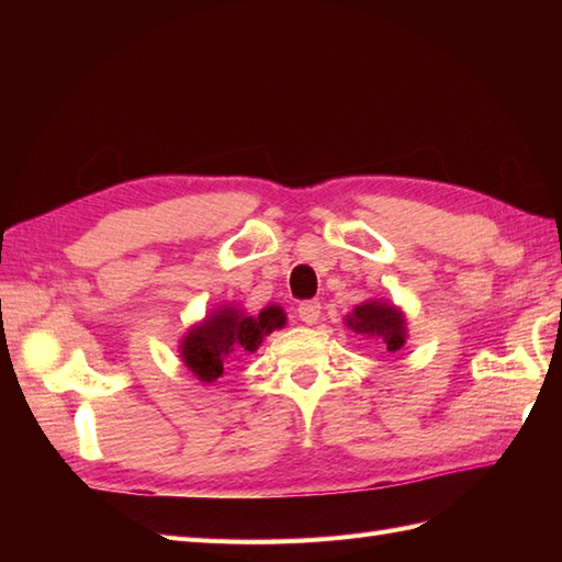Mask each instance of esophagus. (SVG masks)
Here are the masks:
<instances>
[{"label": "esophagus", "mask_w": 562, "mask_h": 562, "mask_svg": "<svg viewBox=\"0 0 562 562\" xmlns=\"http://www.w3.org/2000/svg\"><path fill=\"white\" fill-rule=\"evenodd\" d=\"M300 318L304 321L306 326H314L316 321L321 318V302H316V300L302 302V304H300Z\"/></svg>", "instance_id": "obj_1"}]
</instances>
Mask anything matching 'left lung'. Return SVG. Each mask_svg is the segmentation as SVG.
Masks as SVG:
<instances>
[{
  "mask_svg": "<svg viewBox=\"0 0 562 562\" xmlns=\"http://www.w3.org/2000/svg\"><path fill=\"white\" fill-rule=\"evenodd\" d=\"M348 326L367 338H376L389 352H396L405 342V324L396 308L384 302H367L355 306L352 316H348Z\"/></svg>",
  "mask_w": 562,
  "mask_h": 562,
  "instance_id": "left-lung-1",
  "label": "left lung"
}]
</instances>
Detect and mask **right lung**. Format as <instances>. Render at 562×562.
Returning a JSON list of instances; mask_svg holds the SVG:
<instances>
[{
  "label": "right lung",
  "mask_w": 562,
  "mask_h": 562,
  "mask_svg": "<svg viewBox=\"0 0 562 562\" xmlns=\"http://www.w3.org/2000/svg\"><path fill=\"white\" fill-rule=\"evenodd\" d=\"M284 326L280 306L262 308L258 316H246L236 308H220L205 324L193 328L181 345L186 367L200 381L212 384L224 374V364L234 357L258 350L262 336Z\"/></svg>",
  "instance_id": "right-lung-1"
}]
</instances>
